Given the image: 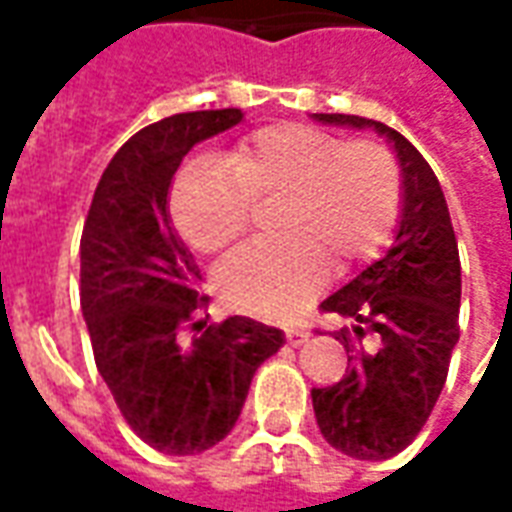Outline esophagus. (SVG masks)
<instances>
[{
    "mask_svg": "<svg viewBox=\"0 0 512 512\" xmlns=\"http://www.w3.org/2000/svg\"><path fill=\"white\" fill-rule=\"evenodd\" d=\"M285 337H288V343L293 345V348H299V345L307 343L310 329H307V326H288V329H285Z\"/></svg>",
    "mask_w": 512,
    "mask_h": 512,
    "instance_id": "1",
    "label": "esophagus"
}]
</instances>
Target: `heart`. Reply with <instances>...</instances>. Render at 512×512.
<instances>
[{
  "label": "heart",
  "instance_id": "b5f03b06",
  "mask_svg": "<svg viewBox=\"0 0 512 512\" xmlns=\"http://www.w3.org/2000/svg\"><path fill=\"white\" fill-rule=\"evenodd\" d=\"M279 194L277 238L235 249L216 288L235 310L288 318L337 271L376 257L403 211V172L378 139H340L307 123H271L238 139L222 161H194L172 186L183 241L213 255L249 230L255 200Z\"/></svg>",
  "mask_w": 512,
  "mask_h": 512
}]
</instances>
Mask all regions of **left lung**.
<instances>
[{
  "instance_id": "obj_1",
  "label": "left lung",
  "mask_w": 512,
  "mask_h": 512,
  "mask_svg": "<svg viewBox=\"0 0 512 512\" xmlns=\"http://www.w3.org/2000/svg\"><path fill=\"white\" fill-rule=\"evenodd\" d=\"M334 126H373L392 139L403 169L395 244L323 301L351 326L334 332L348 376L312 389L323 439L356 461H386L417 439L439 400L461 337V257L439 178L406 136L356 115H315Z\"/></svg>"
}]
</instances>
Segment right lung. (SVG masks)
<instances>
[{
  "mask_svg": "<svg viewBox=\"0 0 512 512\" xmlns=\"http://www.w3.org/2000/svg\"><path fill=\"white\" fill-rule=\"evenodd\" d=\"M241 109L183 112L145 126L98 180L82 233V312L98 373L139 439L200 455L235 428L255 370L285 334L208 307L200 268L172 230L169 183L191 147L241 123Z\"/></svg>",
  "mask_w": 512,
  "mask_h": 512,
  "instance_id": "1",
  "label": "right lung"
}]
</instances>
